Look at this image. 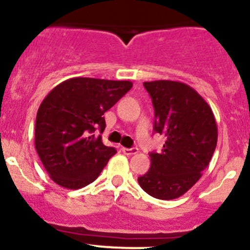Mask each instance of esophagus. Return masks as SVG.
I'll return each mask as SVG.
<instances>
[{
    "instance_id": "1",
    "label": "esophagus",
    "mask_w": 250,
    "mask_h": 250,
    "mask_svg": "<svg viewBox=\"0 0 250 250\" xmlns=\"http://www.w3.org/2000/svg\"><path fill=\"white\" fill-rule=\"evenodd\" d=\"M122 151H123V153H125V155L132 156V155H135V153H138V147H130V148L123 147Z\"/></svg>"
}]
</instances>
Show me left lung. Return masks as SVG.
<instances>
[{"label": "left lung", "mask_w": 250, "mask_h": 250, "mask_svg": "<svg viewBox=\"0 0 250 250\" xmlns=\"http://www.w3.org/2000/svg\"><path fill=\"white\" fill-rule=\"evenodd\" d=\"M155 109L153 129L166 137L160 153L151 152L148 172L138 178L146 193L174 200L188 192L208 167L218 141L210 106L193 88L176 81L144 82Z\"/></svg>", "instance_id": "8db88e82"}]
</instances>
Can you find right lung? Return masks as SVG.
Segmentation results:
<instances>
[{
	"label": "right lung",
	"mask_w": 250,
	"mask_h": 250,
	"mask_svg": "<svg viewBox=\"0 0 250 250\" xmlns=\"http://www.w3.org/2000/svg\"><path fill=\"white\" fill-rule=\"evenodd\" d=\"M132 85L129 81L75 77L48 93L37 111L35 147L54 183L77 190L99 176L116 148L93 133L105 129L104 113Z\"/></svg>",
	"instance_id": "1"
}]
</instances>
